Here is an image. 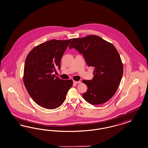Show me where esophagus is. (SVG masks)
Here are the masks:
<instances>
[{"label":"esophagus","instance_id":"1","mask_svg":"<svg viewBox=\"0 0 148 148\" xmlns=\"http://www.w3.org/2000/svg\"><path fill=\"white\" fill-rule=\"evenodd\" d=\"M73 82H74V84H79V83L80 82V81H78V82H77V81H74Z\"/></svg>","mask_w":148,"mask_h":148}]
</instances>
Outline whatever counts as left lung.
Masks as SVG:
<instances>
[{
  "label": "left lung",
  "mask_w": 148,
  "mask_h": 148,
  "mask_svg": "<svg viewBox=\"0 0 148 148\" xmlns=\"http://www.w3.org/2000/svg\"><path fill=\"white\" fill-rule=\"evenodd\" d=\"M69 48L77 49L87 64L94 68L92 80L82 81L88 88L82 95L84 99L95 106L108 101L117 91L123 71L116 49L112 43L95 35L72 39Z\"/></svg>",
  "instance_id": "obj_1"
}]
</instances>
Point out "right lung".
Instances as JSON below:
<instances>
[{"label":"right lung","instance_id":"right-lung-1","mask_svg":"<svg viewBox=\"0 0 148 148\" xmlns=\"http://www.w3.org/2000/svg\"><path fill=\"white\" fill-rule=\"evenodd\" d=\"M71 39H53L34 47L27 58L23 82L29 96L37 104L49 109L61 106L73 86L72 80H64L55 74L61 68V60Z\"/></svg>","mask_w":148,"mask_h":148}]
</instances>
